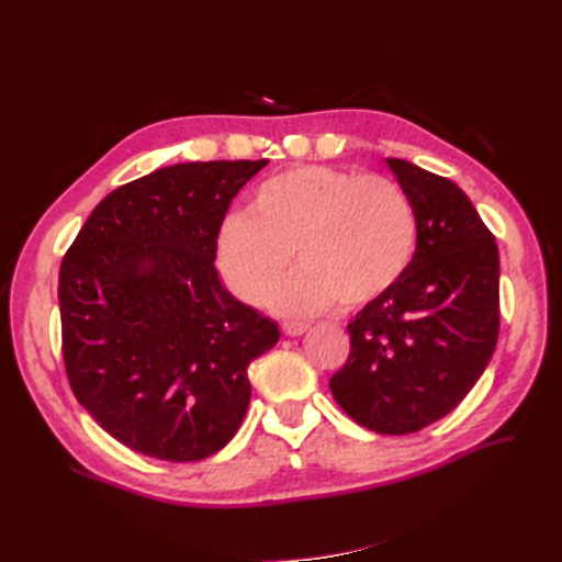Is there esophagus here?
Listing matches in <instances>:
<instances>
[{
	"mask_svg": "<svg viewBox=\"0 0 562 562\" xmlns=\"http://www.w3.org/2000/svg\"><path fill=\"white\" fill-rule=\"evenodd\" d=\"M306 330H308L306 321H284V324H282V333H284V336H290V338L304 336Z\"/></svg>",
	"mask_w": 562,
	"mask_h": 562,
	"instance_id": "34e87169",
	"label": "esophagus"
}]
</instances>
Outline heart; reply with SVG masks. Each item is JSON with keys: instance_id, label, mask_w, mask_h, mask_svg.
<instances>
[{"instance_id": "obj_1", "label": "heart", "mask_w": 562, "mask_h": 562, "mask_svg": "<svg viewBox=\"0 0 562 562\" xmlns=\"http://www.w3.org/2000/svg\"><path fill=\"white\" fill-rule=\"evenodd\" d=\"M417 248V212L384 176L300 166L262 181L248 214H229L217 234V266L246 304L270 300L292 254L300 262L272 304L284 314L318 312L340 300L367 306L405 278Z\"/></svg>"}]
</instances>
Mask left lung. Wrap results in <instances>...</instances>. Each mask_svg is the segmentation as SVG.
Masks as SVG:
<instances>
[{"label": "left lung", "instance_id": "obj_1", "mask_svg": "<svg viewBox=\"0 0 562 562\" xmlns=\"http://www.w3.org/2000/svg\"><path fill=\"white\" fill-rule=\"evenodd\" d=\"M417 212L405 278L350 324V357L330 376L357 425L411 435L451 413L485 372L499 333L495 236L449 178L386 159Z\"/></svg>", "mask_w": 562, "mask_h": 562}]
</instances>
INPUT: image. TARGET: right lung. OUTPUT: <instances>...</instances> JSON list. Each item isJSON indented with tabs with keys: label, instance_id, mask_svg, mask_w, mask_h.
Segmentation results:
<instances>
[{
	"label": "right lung",
	"instance_id": "obj_1",
	"mask_svg": "<svg viewBox=\"0 0 562 562\" xmlns=\"http://www.w3.org/2000/svg\"><path fill=\"white\" fill-rule=\"evenodd\" d=\"M260 161H190L115 188L59 266L69 386L105 432L161 461H202L241 427L248 364L274 321L220 282L217 234Z\"/></svg>",
	"mask_w": 562,
	"mask_h": 562
}]
</instances>
